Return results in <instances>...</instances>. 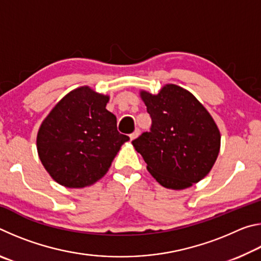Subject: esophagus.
<instances>
[{
	"instance_id": "esophagus-1",
	"label": "esophagus",
	"mask_w": 261,
	"mask_h": 261,
	"mask_svg": "<svg viewBox=\"0 0 261 261\" xmlns=\"http://www.w3.org/2000/svg\"><path fill=\"white\" fill-rule=\"evenodd\" d=\"M139 134H140V130L139 129H136L134 132H132V134L130 135V139L131 140H134V139H136L137 137L139 136Z\"/></svg>"
}]
</instances>
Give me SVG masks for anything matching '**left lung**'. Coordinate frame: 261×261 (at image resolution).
<instances>
[{"label":"left lung","instance_id":"left-lung-1","mask_svg":"<svg viewBox=\"0 0 261 261\" xmlns=\"http://www.w3.org/2000/svg\"><path fill=\"white\" fill-rule=\"evenodd\" d=\"M152 118L151 130L132 140L162 187L190 188L210 173L220 152L221 136L213 117L196 96L174 84L156 95L141 91Z\"/></svg>","mask_w":261,"mask_h":261}]
</instances>
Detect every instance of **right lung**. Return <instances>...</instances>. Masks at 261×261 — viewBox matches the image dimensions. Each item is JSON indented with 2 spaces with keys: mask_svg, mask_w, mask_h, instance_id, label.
<instances>
[{
  "mask_svg": "<svg viewBox=\"0 0 261 261\" xmlns=\"http://www.w3.org/2000/svg\"><path fill=\"white\" fill-rule=\"evenodd\" d=\"M109 96L88 86L68 93L43 120L37 137L39 158L51 178L67 188H85L102 178L130 138L117 131L106 109Z\"/></svg>",
  "mask_w": 261,
  "mask_h": 261,
  "instance_id": "add662e5",
  "label": "right lung"
}]
</instances>
